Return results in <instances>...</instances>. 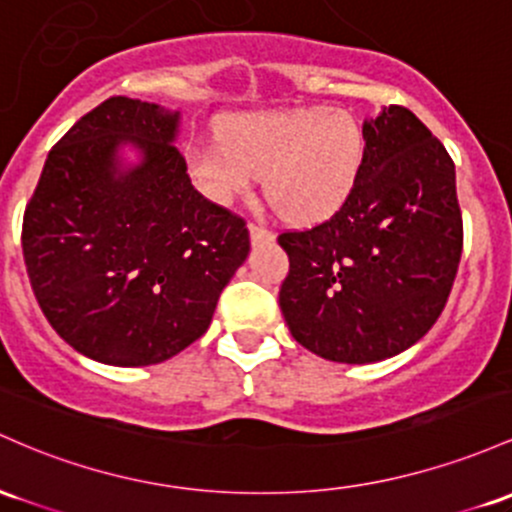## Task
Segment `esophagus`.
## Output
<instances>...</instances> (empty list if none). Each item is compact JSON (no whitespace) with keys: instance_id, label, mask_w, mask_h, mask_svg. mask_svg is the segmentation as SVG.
Listing matches in <instances>:
<instances>
[{"instance_id":"34e87169","label":"esophagus","mask_w":512,"mask_h":512,"mask_svg":"<svg viewBox=\"0 0 512 512\" xmlns=\"http://www.w3.org/2000/svg\"><path fill=\"white\" fill-rule=\"evenodd\" d=\"M250 240H252V245L269 243V240H274V233L269 228L260 226V223H250Z\"/></svg>"}]
</instances>
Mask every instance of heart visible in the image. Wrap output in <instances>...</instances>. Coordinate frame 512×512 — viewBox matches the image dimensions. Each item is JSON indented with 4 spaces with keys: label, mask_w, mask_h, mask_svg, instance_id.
Returning <instances> with one entry per match:
<instances>
[{
    "label": "heart",
    "mask_w": 512,
    "mask_h": 512,
    "mask_svg": "<svg viewBox=\"0 0 512 512\" xmlns=\"http://www.w3.org/2000/svg\"><path fill=\"white\" fill-rule=\"evenodd\" d=\"M196 187L216 204L250 194L267 174L269 199L286 221L318 223L338 213L355 192L367 136L350 111H250L221 123V140H196L184 150Z\"/></svg>",
    "instance_id": "b5f03b06"
}]
</instances>
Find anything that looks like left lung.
<instances>
[{"label": "left lung", "instance_id": "left-lung-1", "mask_svg": "<svg viewBox=\"0 0 512 512\" xmlns=\"http://www.w3.org/2000/svg\"><path fill=\"white\" fill-rule=\"evenodd\" d=\"M367 160L328 221L284 230L279 306L291 335L330 362L367 364L415 345L440 318L464 228L445 145L406 106L364 121Z\"/></svg>", "mask_w": 512, "mask_h": 512}]
</instances>
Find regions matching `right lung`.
<instances>
[{
	"mask_svg": "<svg viewBox=\"0 0 512 512\" xmlns=\"http://www.w3.org/2000/svg\"><path fill=\"white\" fill-rule=\"evenodd\" d=\"M179 111L111 97L65 133L24 211L31 289L55 333L116 367L165 362L209 330L250 252L245 218L192 187ZM144 162L121 173L115 150Z\"/></svg>",
	"mask_w": 512,
	"mask_h": 512,
	"instance_id": "obj_1",
	"label": "right lung"
}]
</instances>
